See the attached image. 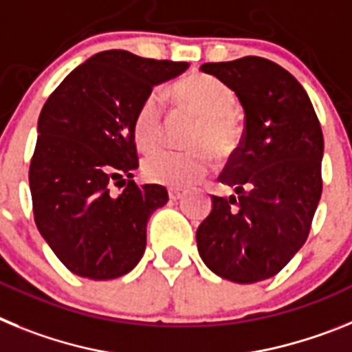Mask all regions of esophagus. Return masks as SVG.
I'll return each mask as SVG.
<instances>
[{
	"mask_svg": "<svg viewBox=\"0 0 352 352\" xmlns=\"http://www.w3.org/2000/svg\"><path fill=\"white\" fill-rule=\"evenodd\" d=\"M168 195H170V198H172V200H179V198H182V195H184V189L170 188L168 189Z\"/></svg>",
	"mask_w": 352,
	"mask_h": 352,
	"instance_id": "1",
	"label": "esophagus"
}]
</instances>
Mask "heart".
<instances>
[{
  "label": "heart",
  "mask_w": 352,
  "mask_h": 352,
  "mask_svg": "<svg viewBox=\"0 0 352 352\" xmlns=\"http://www.w3.org/2000/svg\"><path fill=\"white\" fill-rule=\"evenodd\" d=\"M172 99L177 113L198 118L188 136L189 151H163L143 161V173L152 182L166 186H188L206 175L216 157H230L241 142L239 124L235 120V94L219 79L193 74L173 85ZM168 122L163 100L151 94L133 120V136L143 152H152L163 145Z\"/></svg>",
  "instance_id": "obj_1"
}]
</instances>
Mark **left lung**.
Instances as JSON below:
<instances>
[{
	"label": "left lung",
	"mask_w": 352,
	"mask_h": 352,
	"mask_svg": "<svg viewBox=\"0 0 352 352\" xmlns=\"http://www.w3.org/2000/svg\"><path fill=\"white\" fill-rule=\"evenodd\" d=\"M200 70L235 91L246 125L219 175L235 195H212V210L197 230L198 253L225 280L262 282L280 273L310 234L322 193L319 118L298 79L271 60L244 56Z\"/></svg>",
	"instance_id": "left-lung-1"
}]
</instances>
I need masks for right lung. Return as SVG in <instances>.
<instances>
[{"instance_id": "right-lung-1", "label": "right lung", "mask_w": 352, "mask_h": 352, "mask_svg": "<svg viewBox=\"0 0 352 352\" xmlns=\"http://www.w3.org/2000/svg\"><path fill=\"white\" fill-rule=\"evenodd\" d=\"M188 67L102 51L76 67L45 100L30 163L33 216L54 255L78 276L113 280L143 256L146 221L166 204L168 191L133 180V120L155 85ZM118 182L126 188L117 195L112 186Z\"/></svg>"}]
</instances>
